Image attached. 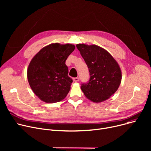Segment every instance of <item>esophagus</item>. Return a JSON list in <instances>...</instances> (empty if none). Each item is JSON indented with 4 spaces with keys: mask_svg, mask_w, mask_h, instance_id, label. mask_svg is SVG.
Returning <instances> with one entry per match:
<instances>
[{
    "mask_svg": "<svg viewBox=\"0 0 151 151\" xmlns=\"http://www.w3.org/2000/svg\"><path fill=\"white\" fill-rule=\"evenodd\" d=\"M73 81H74L75 82H78V81H79V78H78V77L74 78H73Z\"/></svg>",
    "mask_w": 151,
    "mask_h": 151,
    "instance_id": "34e87169",
    "label": "esophagus"
}]
</instances>
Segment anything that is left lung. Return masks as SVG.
Returning <instances> with one entry per match:
<instances>
[{
  "label": "left lung",
  "instance_id": "obj_1",
  "mask_svg": "<svg viewBox=\"0 0 151 151\" xmlns=\"http://www.w3.org/2000/svg\"><path fill=\"white\" fill-rule=\"evenodd\" d=\"M76 47L90 73L89 82L81 87L84 96L95 103L108 100L121 83L122 72L118 63L109 52L99 46L81 43Z\"/></svg>",
  "mask_w": 151,
  "mask_h": 151
}]
</instances>
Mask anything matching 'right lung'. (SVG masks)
I'll return each mask as SVG.
<instances>
[{"label": "right lung", "mask_w": 151, "mask_h": 151, "mask_svg": "<svg viewBox=\"0 0 151 151\" xmlns=\"http://www.w3.org/2000/svg\"><path fill=\"white\" fill-rule=\"evenodd\" d=\"M75 48L72 44L51 43L32 59L27 71V80L30 88L42 101L53 104L67 96L73 81L68 76L65 61Z\"/></svg>", "instance_id": "add662e5"}]
</instances>
